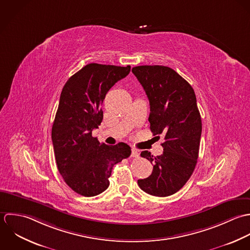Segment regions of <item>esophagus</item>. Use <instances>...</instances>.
I'll return each instance as SVG.
<instances>
[{
    "instance_id": "obj_1",
    "label": "esophagus",
    "mask_w": 250,
    "mask_h": 250,
    "mask_svg": "<svg viewBox=\"0 0 250 250\" xmlns=\"http://www.w3.org/2000/svg\"><path fill=\"white\" fill-rule=\"evenodd\" d=\"M131 157H139V152L135 149L131 150Z\"/></svg>"
}]
</instances>
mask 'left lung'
Here are the masks:
<instances>
[{"mask_svg": "<svg viewBox=\"0 0 250 250\" xmlns=\"http://www.w3.org/2000/svg\"><path fill=\"white\" fill-rule=\"evenodd\" d=\"M132 72L150 101V131L164 136L162 154L141 152L153 169L150 177L138 180V186L150 195L169 196L186 185L197 163L202 121L196 96L190 84L168 66L139 65Z\"/></svg>", "mask_w": 250, "mask_h": 250, "instance_id": "left-lung-1", "label": "left lung"}]
</instances>
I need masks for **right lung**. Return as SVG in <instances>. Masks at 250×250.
Listing matches in <instances>:
<instances>
[{
	"label": "right lung",
	"instance_id": "obj_1",
	"mask_svg": "<svg viewBox=\"0 0 250 250\" xmlns=\"http://www.w3.org/2000/svg\"><path fill=\"white\" fill-rule=\"evenodd\" d=\"M130 71V65L89 63L64 84L52 126L58 170L76 193L92 197L109 187L113 166L127 158L125 143L100 144L92 131L103 119L101 104L107 92Z\"/></svg>",
	"mask_w": 250,
	"mask_h": 250
}]
</instances>
